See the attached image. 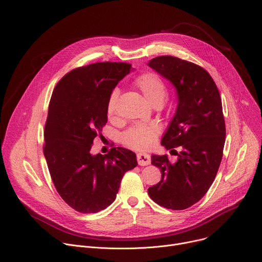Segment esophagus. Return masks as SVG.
Masks as SVG:
<instances>
[{
	"instance_id": "esophagus-1",
	"label": "esophagus",
	"mask_w": 262,
	"mask_h": 262,
	"mask_svg": "<svg viewBox=\"0 0 262 262\" xmlns=\"http://www.w3.org/2000/svg\"><path fill=\"white\" fill-rule=\"evenodd\" d=\"M137 161H138V164L141 166L149 165L151 162L150 156L147 154H144V152H140L137 155Z\"/></svg>"
}]
</instances>
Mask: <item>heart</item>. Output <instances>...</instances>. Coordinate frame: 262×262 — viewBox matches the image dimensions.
<instances>
[{"label": "heart", "mask_w": 262, "mask_h": 262, "mask_svg": "<svg viewBox=\"0 0 262 262\" xmlns=\"http://www.w3.org/2000/svg\"><path fill=\"white\" fill-rule=\"evenodd\" d=\"M134 85L142 93L144 98L150 105L162 104L167 97V88L161 77L155 73H145L140 75ZM118 99V91L114 90L106 103V113L110 118H113L116 113V104ZM158 128L154 125L136 124L129 127L122 135V142L137 150L150 149L157 142Z\"/></svg>", "instance_id": "obj_1"}]
</instances>
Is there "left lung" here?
<instances>
[{"instance_id": "1", "label": "left lung", "mask_w": 262, "mask_h": 262, "mask_svg": "<svg viewBox=\"0 0 262 262\" xmlns=\"http://www.w3.org/2000/svg\"><path fill=\"white\" fill-rule=\"evenodd\" d=\"M148 66L178 94V107L161 144L166 149L182 147L176 163L166 155L151 156L162 179L148 194L164 208L184 210L207 193L220 168L226 140L221 95L210 74L193 62L165 55Z\"/></svg>"}]
</instances>
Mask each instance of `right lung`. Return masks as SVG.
Wrapping results in <instances>:
<instances>
[{"mask_svg": "<svg viewBox=\"0 0 262 262\" xmlns=\"http://www.w3.org/2000/svg\"><path fill=\"white\" fill-rule=\"evenodd\" d=\"M132 70L126 62H96L74 69L56 84L45 125L43 155L61 199L81 213H96L116 199L136 154L113 147L93 156L94 139L107 122L106 103Z\"/></svg>", "mask_w": 262, "mask_h": 262, "instance_id": "obj_1", "label": "right lung"}]
</instances>
